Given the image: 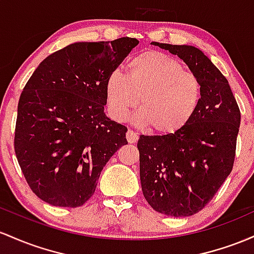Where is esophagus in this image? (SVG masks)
I'll use <instances>...</instances> for the list:
<instances>
[{"instance_id": "obj_1", "label": "esophagus", "mask_w": 254, "mask_h": 254, "mask_svg": "<svg viewBox=\"0 0 254 254\" xmlns=\"http://www.w3.org/2000/svg\"><path fill=\"white\" fill-rule=\"evenodd\" d=\"M126 138L129 144H134V142L138 141V134L135 132H133L132 129H128L126 133Z\"/></svg>"}]
</instances>
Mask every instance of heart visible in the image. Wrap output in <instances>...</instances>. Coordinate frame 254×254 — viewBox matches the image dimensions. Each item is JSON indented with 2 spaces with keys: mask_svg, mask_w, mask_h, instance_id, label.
<instances>
[{
  "mask_svg": "<svg viewBox=\"0 0 254 254\" xmlns=\"http://www.w3.org/2000/svg\"><path fill=\"white\" fill-rule=\"evenodd\" d=\"M105 99L115 121H125L139 103L141 108L133 116L135 124L167 135L179 132L194 116L201 99V84L179 60L147 50L130 59L128 76L119 70L109 74Z\"/></svg>",
  "mask_w": 254,
  "mask_h": 254,
  "instance_id": "heart-1",
  "label": "heart"
}]
</instances>
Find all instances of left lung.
I'll use <instances>...</instances> for the list:
<instances>
[{
  "instance_id": "left-lung-1",
  "label": "left lung",
  "mask_w": 254,
  "mask_h": 254,
  "mask_svg": "<svg viewBox=\"0 0 254 254\" xmlns=\"http://www.w3.org/2000/svg\"><path fill=\"white\" fill-rule=\"evenodd\" d=\"M178 55L201 84L192 120L179 132L140 135L138 140L142 194L157 212L186 217L209 203L233 169L240 109L226 76L192 45L152 42Z\"/></svg>"
}]
</instances>
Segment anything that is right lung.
Listing matches in <instances>:
<instances>
[{
  "label": "right lung",
  "mask_w": 254,
  "mask_h": 254,
  "mask_svg": "<svg viewBox=\"0 0 254 254\" xmlns=\"http://www.w3.org/2000/svg\"><path fill=\"white\" fill-rule=\"evenodd\" d=\"M138 43H73L43 60L25 85L14 149L28 186L45 203H86L104 165L128 144L127 127L104 113L105 81Z\"/></svg>",
  "instance_id": "obj_1"
}]
</instances>
